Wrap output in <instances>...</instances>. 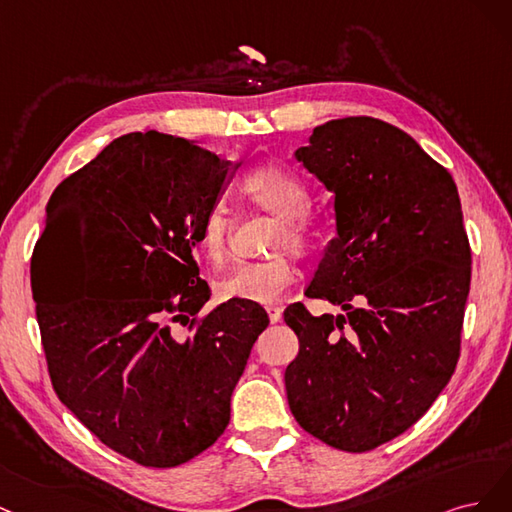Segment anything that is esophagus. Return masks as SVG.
Returning <instances> with one entry per match:
<instances>
[{
  "mask_svg": "<svg viewBox=\"0 0 512 512\" xmlns=\"http://www.w3.org/2000/svg\"><path fill=\"white\" fill-rule=\"evenodd\" d=\"M268 317L272 323H278L280 317H283V308L280 306H268Z\"/></svg>",
  "mask_w": 512,
  "mask_h": 512,
  "instance_id": "34e87169",
  "label": "esophagus"
}]
</instances>
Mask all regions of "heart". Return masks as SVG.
Returning a JSON list of instances; mask_svg holds the SVG:
<instances>
[{
    "mask_svg": "<svg viewBox=\"0 0 512 512\" xmlns=\"http://www.w3.org/2000/svg\"><path fill=\"white\" fill-rule=\"evenodd\" d=\"M238 191L249 204L276 214L268 244L276 255L238 263L219 280V295L223 300L274 304L298 278V268L287 251L304 255L317 242V225L304 212L310 195L298 174L280 166H259L246 172ZM197 240L206 261L223 266L232 246V221L223 204H214L204 214Z\"/></svg>",
    "mask_w": 512,
    "mask_h": 512,
    "instance_id": "b5f03b06",
    "label": "heart"
}]
</instances>
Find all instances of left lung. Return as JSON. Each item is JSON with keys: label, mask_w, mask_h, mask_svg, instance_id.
<instances>
[{"label": "left lung", "mask_w": 512, "mask_h": 512, "mask_svg": "<svg viewBox=\"0 0 512 512\" xmlns=\"http://www.w3.org/2000/svg\"><path fill=\"white\" fill-rule=\"evenodd\" d=\"M295 159L336 212L306 295L344 315L287 306L300 340L287 400L308 434L364 453L415 425L455 372L472 263L464 214L447 168L381 119L327 121Z\"/></svg>", "instance_id": "obj_1"}]
</instances>
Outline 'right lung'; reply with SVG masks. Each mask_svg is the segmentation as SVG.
Wrapping results in <instances>:
<instances>
[{
  "label": "right lung",
  "mask_w": 512,
  "mask_h": 512,
  "mask_svg": "<svg viewBox=\"0 0 512 512\" xmlns=\"http://www.w3.org/2000/svg\"><path fill=\"white\" fill-rule=\"evenodd\" d=\"M238 166L185 138L134 131L46 206L31 291L51 383L89 432L146 468L180 466L217 442L270 323L244 300L197 317L210 300L197 234Z\"/></svg>",
  "instance_id": "1"
}]
</instances>
